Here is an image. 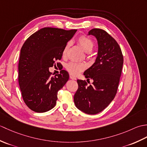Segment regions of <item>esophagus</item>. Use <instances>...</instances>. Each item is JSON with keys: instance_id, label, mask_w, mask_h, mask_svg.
<instances>
[{"instance_id": "obj_1", "label": "esophagus", "mask_w": 147, "mask_h": 147, "mask_svg": "<svg viewBox=\"0 0 147 147\" xmlns=\"http://www.w3.org/2000/svg\"><path fill=\"white\" fill-rule=\"evenodd\" d=\"M69 77H70V78H71V80H76V78L75 76H74L73 75H72V74H70Z\"/></svg>"}]
</instances>
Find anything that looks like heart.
Listing matches in <instances>:
<instances>
[{
  "label": "heart",
  "instance_id": "obj_1",
  "mask_svg": "<svg viewBox=\"0 0 147 147\" xmlns=\"http://www.w3.org/2000/svg\"><path fill=\"white\" fill-rule=\"evenodd\" d=\"M77 42L78 44L82 47V49L84 50V51L86 52H90L92 51L94 46V43H93L92 40L88 37L86 36H80L77 40ZM69 43L65 45L64 47L63 52H62V54L64 56L67 54V52L69 49ZM66 69L69 72V73L73 75H76V74H79L81 72L83 71L86 68V65L83 63H77V62H71L66 65Z\"/></svg>",
  "mask_w": 147,
  "mask_h": 147
}]
</instances>
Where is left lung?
Segmentation results:
<instances>
[{"mask_svg": "<svg viewBox=\"0 0 147 147\" xmlns=\"http://www.w3.org/2000/svg\"><path fill=\"white\" fill-rule=\"evenodd\" d=\"M88 35L96 37L98 50L95 63L84 72L85 80H78L74 96L76 107L88 114H96L107 107L117 93L123 65L121 49L113 37L102 29L93 28Z\"/></svg>", "mask_w": 147, "mask_h": 147, "instance_id": "obj_1", "label": "left lung"}]
</instances>
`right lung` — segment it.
Instances as JSON below:
<instances>
[{
  "mask_svg": "<svg viewBox=\"0 0 147 147\" xmlns=\"http://www.w3.org/2000/svg\"><path fill=\"white\" fill-rule=\"evenodd\" d=\"M76 31L43 28L28 37L22 46L18 82L23 100L33 111L45 112L55 107L58 91L69 76L61 70L52 76L49 69L61 60L64 47Z\"/></svg>",
  "mask_w": 147,
  "mask_h": 147,
  "instance_id": "1",
  "label": "right lung"
}]
</instances>
